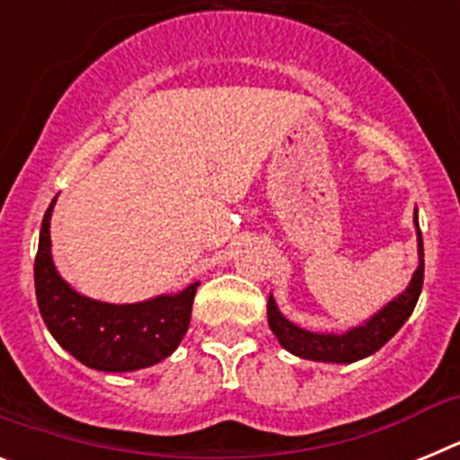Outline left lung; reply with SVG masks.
<instances>
[{"label":"left lung","mask_w":460,"mask_h":460,"mask_svg":"<svg viewBox=\"0 0 460 460\" xmlns=\"http://www.w3.org/2000/svg\"><path fill=\"white\" fill-rule=\"evenodd\" d=\"M414 227H417V253H420V265L414 270L408 288L392 302L385 304L377 313H373L367 323L357 324V327L345 329L341 334L334 332H308L290 320L279 311L276 299L270 295L267 302V320L270 329L279 339V343L292 352L295 357L311 361H323V364H352L364 357H371L377 352L382 345L387 343L398 329L403 327L405 320L412 315L417 299L421 295L424 286V243H421L420 218L414 209Z\"/></svg>","instance_id":"8db88e82"}]
</instances>
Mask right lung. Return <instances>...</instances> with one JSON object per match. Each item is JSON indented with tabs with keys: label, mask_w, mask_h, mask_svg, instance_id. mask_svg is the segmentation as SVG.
I'll return each instance as SVG.
<instances>
[{
	"label": "right lung",
	"mask_w": 460,
	"mask_h": 460,
	"mask_svg": "<svg viewBox=\"0 0 460 460\" xmlns=\"http://www.w3.org/2000/svg\"><path fill=\"white\" fill-rule=\"evenodd\" d=\"M55 200L40 223L34 262L36 302L52 339L80 364L105 373H128L164 361L177 350L190 323L198 280L174 295L136 304H108L80 295L52 262L50 218Z\"/></svg>",
	"instance_id": "1"
}]
</instances>
